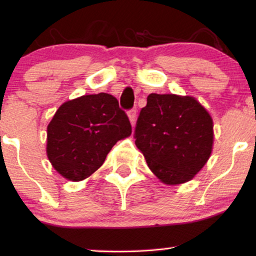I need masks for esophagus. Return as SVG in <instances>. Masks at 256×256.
<instances>
[{
    "instance_id": "34e87169",
    "label": "esophagus",
    "mask_w": 256,
    "mask_h": 256,
    "mask_svg": "<svg viewBox=\"0 0 256 256\" xmlns=\"http://www.w3.org/2000/svg\"><path fill=\"white\" fill-rule=\"evenodd\" d=\"M128 119H130V122H131L132 128H134V124H136V118H137V110H128Z\"/></svg>"
}]
</instances>
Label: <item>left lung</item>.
<instances>
[{
    "instance_id": "8db88e82",
    "label": "left lung",
    "mask_w": 256,
    "mask_h": 256,
    "mask_svg": "<svg viewBox=\"0 0 256 256\" xmlns=\"http://www.w3.org/2000/svg\"><path fill=\"white\" fill-rule=\"evenodd\" d=\"M136 146L167 185L192 180L212 154L213 119L192 96L150 94L138 116Z\"/></svg>"
}]
</instances>
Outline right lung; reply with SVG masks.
I'll use <instances>...</instances> for the list:
<instances>
[{"label": "right lung", "mask_w": 256, "mask_h": 256, "mask_svg": "<svg viewBox=\"0 0 256 256\" xmlns=\"http://www.w3.org/2000/svg\"><path fill=\"white\" fill-rule=\"evenodd\" d=\"M118 100L106 92L84 95L58 107L46 128V156L64 178L90 177L113 146L131 134Z\"/></svg>", "instance_id": "add662e5"}]
</instances>
